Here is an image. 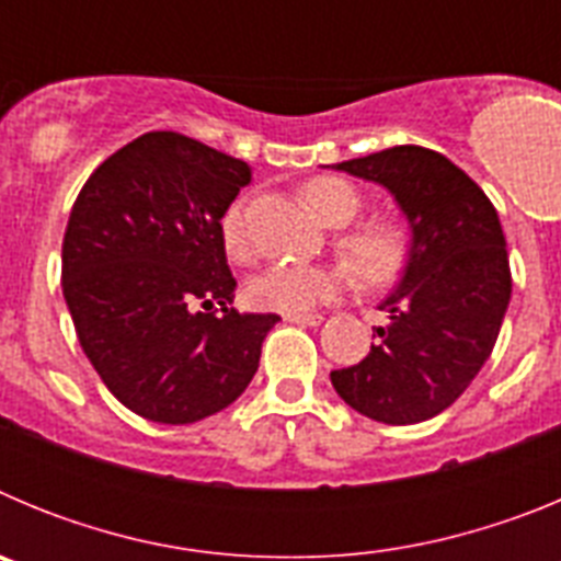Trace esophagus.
Masks as SVG:
<instances>
[{"label": "esophagus", "instance_id": "1", "mask_svg": "<svg viewBox=\"0 0 561 561\" xmlns=\"http://www.w3.org/2000/svg\"><path fill=\"white\" fill-rule=\"evenodd\" d=\"M286 323H297V325H320L325 320L323 314H284Z\"/></svg>", "mask_w": 561, "mask_h": 561}]
</instances>
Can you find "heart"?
<instances>
[{"label":"heart","mask_w":561,"mask_h":561,"mask_svg":"<svg viewBox=\"0 0 561 561\" xmlns=\"http://www.w3.org/2000/svg\"><path fill=\"white\" fill-rule=\"evenodd\" d=\"M304 202L317 219L325 225H348L359 213L362 199L354 185L336 176H320L304 187ZM221 241L232 261H250L252 238L247 230L244 202H232L221 216ZM336 250L365 286L393 284L408 266L410 236L396 219L376 216L362 221L336 238ZM348 286V272L340 266H295L275 264L257 272L247 284V300L257 311L277 314H309L325 306Z\"/></svg>","instance_id":"b5f03b06"}]
</instances>
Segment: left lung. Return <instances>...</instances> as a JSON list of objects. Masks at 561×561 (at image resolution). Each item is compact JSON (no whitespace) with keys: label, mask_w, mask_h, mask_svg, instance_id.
<instances>
[{"label":"left lung","mask_w":561,"mask_h":561,"mask_svg":"<svg viewBox=\"0 0 561 561\" xmlns=\"http://www.w3.org/2000/svg\"><path fill=\"white\" fill-rule=\"evenodd\" d=\"M336 168L388 187L413 244L379 306L388 325L359 365L331 370V385L368 419L419 424L444 413L492 356L512 300L503 227L478 182L430 148H385Z\"/></svg>","instance_id":"1"}]
</instances>
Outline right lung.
<instances>
[{
  "instance_id": "right-lung-1",
  "label": "right lung",
  "mask_w": 561,
  "mask_h": 561,
  "mask_svg": "<svg viewBox=\"0 0 561 561\" xmlns=\"http://www.w3.org/2000/svg\"><path fill=\"white\" fill-rule=\"evenodd\" d=\"M250 180L236 157L148 131L101 162L72 205L64 300L92 368L142 419L193 424L225 410L280 320L230 309L236 277L219 225Z\"/></svg>"
}]
</instances>
